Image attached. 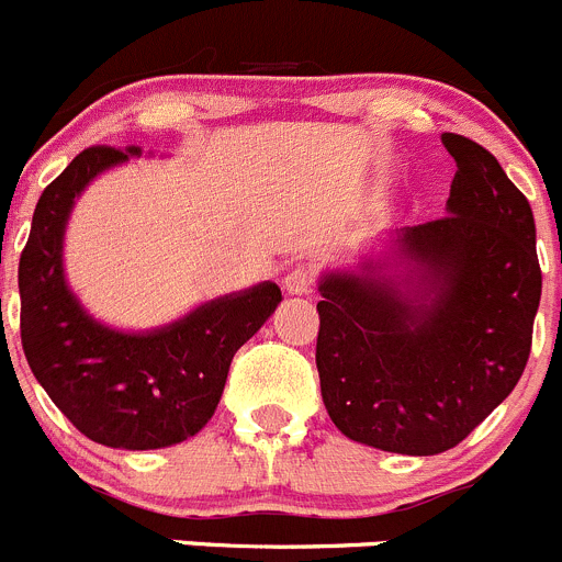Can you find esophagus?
<instances>
[{
    "instance_id": "obj_1",
    "label": "esophagus",
    "mask_w": 562,
    "mask_h": 562,
    "mask_svg": "<svg viewBox=\"0 0 562 562\" xmlns=\"http://www.w3.org/2000/svg\"><path fill=\"white\" fill-rule=\"evenodd\" d=\"M313 282H316V271H313L311 266H296V269L288 271L285 280H282V285H285L288 293H296V296H302V293L313 291Z\"/></svg>"
}]
</instances>
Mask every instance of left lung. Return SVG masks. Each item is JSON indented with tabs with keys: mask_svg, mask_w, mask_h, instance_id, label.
Listing matches in <instances>:
<instances>
[{
	"mask_svg": "<svg viewBox=\"0 0 562 562\" xmlns=\"http://www.w3.org/2000/svg\"><path fill=\"white\" fill-rule=\"evenodd\" d=\"M440 140L458 162L447 216L318 280L329 418L346 438L416 458L458 447L510 396L541 305L529 202L480 144Z\"/></svg>",
	"mask_w": 562,
	"mask_h": 562,
	"instance_id": "obj_1",
	"label": "left lung"
}]
</instances>
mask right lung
<instances>
[{
    "label": "right lung",
    "mask_w": 562,
    "mask_h": 562,
    "mask_svg": "<svg viewBox=\"0 0 562 562\" xmlns=\"http://www.w3.org/2000/svg\"><path fill=\"white\" fill-rule=\"evenodd\" d=\"M140 146H91L41 193L19 260L21 346L63 416L102 447H175L216 413L229 363L282 302L277 282L202 302L177 322L130 333L99 322L71 291L63 240L75 202Z\"/></svg>",
    "instance_id": "add662e5"
}]
</instances>
